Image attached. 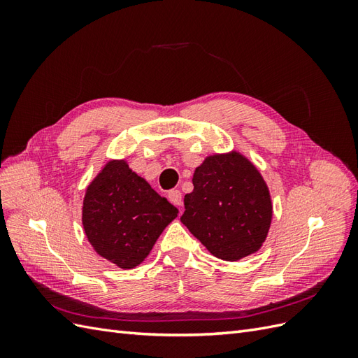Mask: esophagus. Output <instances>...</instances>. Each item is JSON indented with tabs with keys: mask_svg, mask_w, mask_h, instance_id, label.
<instances>
[{
	"mask_svg": "<svg viewBox=\"0 0 358 358\" xmlns=\"http://www.w3.org/2000/svg\"><path fill=\"white\" fill-rule=\"evenodd\" d=\"M169 200L175 206H178V208H180V206H182V194H180V191L179 189H171L169 192Z\"/></svg>",
	"mask_w": 358,
	"mask_h": 358,
	"instance_id": "1",
	"label": "esophagus"
}]
</instances>
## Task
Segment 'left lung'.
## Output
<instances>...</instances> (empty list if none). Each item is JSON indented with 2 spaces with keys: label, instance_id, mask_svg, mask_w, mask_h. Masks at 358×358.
<instances>
[{
  "label": "left lung",
  "instance_id": "left-lung-1",
  "mask_svg": "<svg viewBox=\"0 0 358 358\" xmlns=\"http://www.w3.org/2000/svg\"><path fill=\"white\" fill-rule=\"evenodd\" d=\"M180 221L216 258L237 262L263 246L273 216L262 173L243 154H212L194 170Z\"/></svg>",
  "mask_w": 358,
  "mask_h": 358
}]
</instances>
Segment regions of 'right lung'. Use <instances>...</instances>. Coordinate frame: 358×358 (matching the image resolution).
Masks as SVG:
<instances>
[{"label":"right lung","instance_id":"1","mask_svg":"<svg viewBox=\"0 0 358 358\" xmlns=\"http://www.w3.org/2000/svg\"><path fill=\"white\" fill-rule=\"evenodd\" d=\"M178 213L127 159H109L86 187L82 225L96 254L128 270L145 262Z\"/></svg>","mask_w":358,"mask_h":358}]
</instances>
